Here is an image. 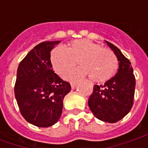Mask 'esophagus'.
<instances>
[{
	"label": "esophagus",
	"instance_id": "34e87169",
	"mask_svg": "<svg viewBox=\"0 0 148 148\" xmlns=\"http://www.w3.org/2000/svg\"><path fill=\"white\" fill-rule=\"evenodd\" d=\"M71 86L72 89H74V88H75V86H76V82H75V81H74V82H71Z\"/></svg>",
	"mask_w": 148,
	"mask_h": 148
}]
</instances>
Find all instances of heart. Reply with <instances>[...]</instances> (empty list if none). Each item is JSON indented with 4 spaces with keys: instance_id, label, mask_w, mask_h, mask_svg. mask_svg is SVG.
Here are the masks:
<instances>
[{
    "instance_id": "b5f03b06",
    "label": "heart",
    "mask_w": 148,
    "mask_h": 148,
    "mask_svg": "<svg viewBox=\"0 0 148 148\" xmlns=\"http://www.w3.org/2000/svg\"><path fill=\"white\" fill-rule=\"evenodd\" d=\"M78 61L81 67L68 73L66 79L90 75L97 82H105L116 71L117 58L111 50L88 39H77L66 48L57 47L51 53V63L58 75H63Z\"/></svg>"
}]
</instances>
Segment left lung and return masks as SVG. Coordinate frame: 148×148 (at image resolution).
Wrapping results in <instances>:
<instances>
[{"label":"left lung","instance_id":"8db88e82","mask_svg":"<svg viewBox=\"0 0 148 148\" xmlns=\"http://www.w3.org/2000/svg\"><path fill=\"white\" fill-rule=\"evenodd\" d=\"M106 42L116 56L119 68L114 77L103 86H94L88 105L100 121L116 123L124 118L133 106L136 79L130 61L116 46Z\"/></svg>","mask_w":148,"mask_h":148}]
</instances>
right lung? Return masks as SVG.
Returning <instances> with one entry per match:
<instances>
[{
  "label": "right lung",
  "instance_id": "1",
  "mask_svg": "<svg viewBox=\"0 0 148 148\" xmlns=\"http://www.w3.org/2000/svg\"><path fill=\"white\" fill-rule=\"evenodd\" d=\"M60 41L36 45L20 62L15 84V97L21 115L35 126L47 127L57 123L63 99L71 90L52 69L51 51Z\"/></svg>",
  "mask_w": 148,
  "mask_h": 148
}]
</instances>
